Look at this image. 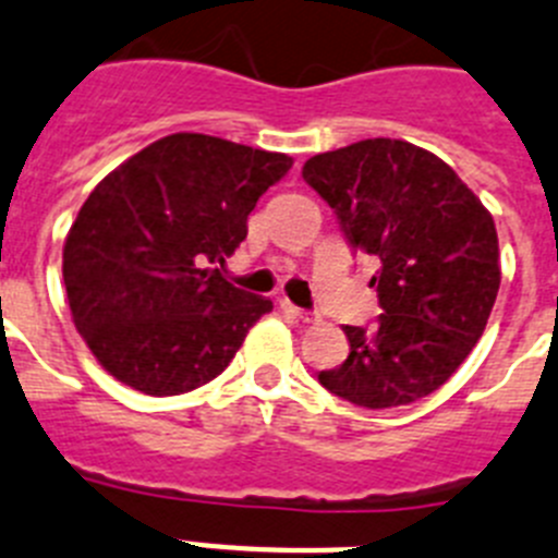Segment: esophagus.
Listing matches in <instances>:
<instances>
[{"instance_id": "obj_1", "label": "esophagus", "mask_w": 558, "mask_h": 558, "mask_svg": "<svg viewBox=\"0 0 558 558\" xmlns=\"http://www.w3.org/2000/svg\"><path fill=\"white\" fill-rule=\"evenodd\" d=\"M280 305H283V311H286V314H291V316H294V319H298V323H311V314H308V311L298 308V305H291L289 300H280Z\"/></svg>"}]
</instances>
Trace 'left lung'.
Wrapping results in <instances>:
<instances>
[{
    "label": "left lung",
    "instance_id": "obj_1",
    "mask_svg": "<svg viewBox=\"0 0 558 558\" xmlns=\"http://www.w3.org/2000/svg\"><path fill=\"white\" fill-rule=\"evenodd\" d=\"M303 178L348 242L380 260L369 286L384 314L373 330L344 325L348 359L319 384L364 409L428 398L475 348L498 298L492 214L445 160L400 138L314 155Z\"/></svg>",
    "mask_w": 558,
    "mask_h": 558
}]
</instances>
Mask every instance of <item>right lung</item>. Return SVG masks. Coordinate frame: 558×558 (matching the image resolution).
I'll return each mask as SVG.
<instances>
[{
  "instance_id": "right-lung-1",
  "label": "right lung",
  "mask_w": 558,
  "mask_h": 558,
  "mask_svg": "<svg viewBox=\"0 0 558 558\" xmlns=\"http://www.w3.org/2000/svg\"><path fill=\"white\" fill-rule=\"evenodd\" d=\"M291 158L217 135L174 133L97 183L63 244L74 328L105 373L153 398L225 373L272 300L235 289L225 264Z\"/></svg>"
}]
</instances>
